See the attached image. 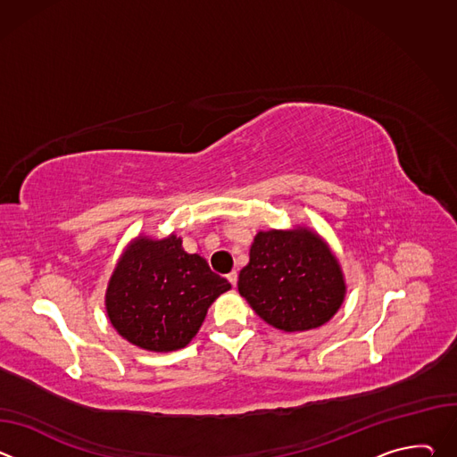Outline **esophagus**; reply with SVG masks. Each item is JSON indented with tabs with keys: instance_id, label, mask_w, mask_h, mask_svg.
<instances>
[{
	"instance_id": "obj_1",
	"label": "esophagus",
	"mask_w": 457,
	"mask_h": 457,
	"mask_svg": "<svg viewBox=\"0 0 457 457\" xmlns=\"http://www.w3.org/2000/svg\"><path fill=\"white\" fill-rule=\"evenodd\" d=\"M228 280H229V284L235 287V286H237V280H238V273H237V271H231V273L228 275Z\"/></svg>"
}]
</instances>
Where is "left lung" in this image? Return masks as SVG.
I'll list each match as a JSON object with an SVG mask.
<instances>
[{"instance_id":"8db88e82","label":"left lung","mask_w":457,"mask_h":457,"mask_svg":"<svg viewBox=\"0 0 457 457\" xmlns=\"http://www.w3.org/2000/svg\"><path fill=\"white\" fill-rule=\"evenodd\" d=\"M238 293L277 329L307 331L329 321L344 302L338 260L309 229L260 231Z\"/></svg>"}]
</instances>
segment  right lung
I'll use <instances>...</instances> for the list:
<instances>
[{
  "mask_svg": "<svg viewBox=\"0 0 457 457\" xmlns=\"http://www.w3.org/2000/svg\"><path fill=\"white\" fill-rule=\"evenodd\" d=\"M206 260L175 235L129 244L112 275L106 311L117 333L146 351L180 349L197 335L208 307L229 289Z\"/></svg>",
  "mask_w": 457,
  "mask_h": 457,
  "instance_id": "obj_1",
  "label": "right lung"
}]
</instances>
